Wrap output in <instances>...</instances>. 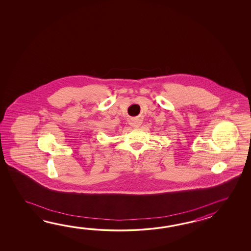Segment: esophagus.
<instances>
[{
    "mask_svg": "<svg viewBox=\"0 0 251 251\" xmlns=\"http://www.w3.org/2000/svg\"><path fill=\"white\" fill-rule=\"evenodd\" d=\"M141 124H142V121L138 119V118H136V119H132L131 120V125H132V126L133 127H138L141 126Z\"/></svg>",
    "mask_w": 251,
    "mask_h": 251,
    "instance_id": "obj_1",
    "label": "esophagus"
}]
</instances>
